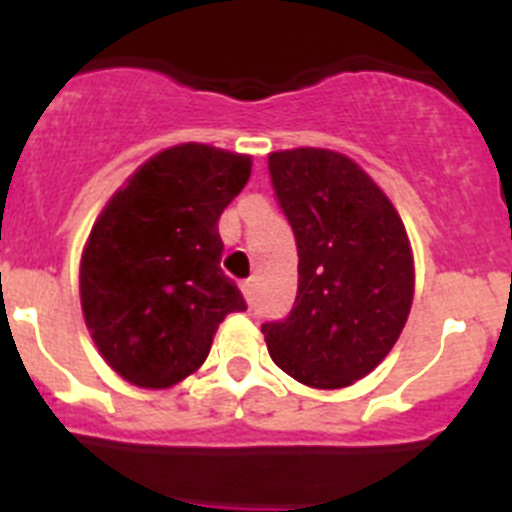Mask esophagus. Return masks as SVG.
<instances>
[{
    "label": "esophagus",
    "instance_id": "34e87169",
    "mask_svg": "<svg viewBox=\"0 0 512 512\" xmlns=\"http://www.w3.org/2000/svg\"><path fill=\"white\" fill-rule=\"evenodd\" d=\"M253 289H256V284H253V279H246V282L241 284V292H243V297H246L248 305H253Z\"/></svg>",
    "mask_w": 512,
    "mask_h": 512
}]
</instances>
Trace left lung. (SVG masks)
<instances>
[{
  "label": "left lung",
  "instance_id": "obj_1",
  "mask_svg": "<svg viewBox=\"0 0 512 512\" xmlns=\"http://www.w3.org/2000/svg\"><path fill=\"white\" fill-rule=\"evenodd\" d=\"M269 174L295 230L300 284L292 312L261 333L289 377L341 390L372 372L408 323L413 248L390 197L343 153H269Z\"/></svg>",
  "mask_w": 512,
  "mask_h": 512
}]
</instances>
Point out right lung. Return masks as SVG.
I'll return each mask as SVG.
<instances>
[{
    "mask_svg": "<svg viewBox=\"0 0 512 512\" xmlns=\"http://www.w3.org/2000/svg\"><path fill=\"white\" fill-rule=\"evenodd\" d=\"M251 176V156L182 143L135 169L81 253V310L125 382L174 387L205 364L217 325L246 310L220 269L217 220Z\"/></svg>",
    "mask_w": 512,
    "mask_h": 512,
    "instance_id": "1",
    "label": "right lung"
}]
</instances>
